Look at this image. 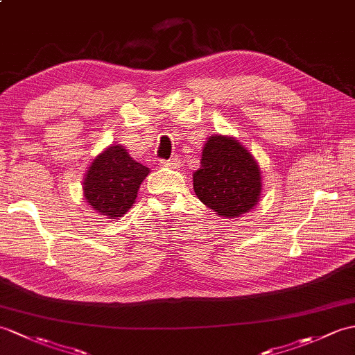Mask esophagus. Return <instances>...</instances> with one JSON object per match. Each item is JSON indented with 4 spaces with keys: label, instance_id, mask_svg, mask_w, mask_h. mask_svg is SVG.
Wrapping results in <instances>:
<instances>
[{
    "label": "esophagus",
    "instance_id": "34e87169",
    "mask_svg": "<svg viewBox=\"0 0 355 355\" xmlns=\"http://www.w3.org/2000/svg\"><path fill=\"white\" fill-rule=\"evenodd\" d=\"M160 164H162V166H168V168H180V159L174 157V159H169V160H162Z\"/></svg>",
    "mask_w": 355,
    "mask_h": 355
}]
</instances>
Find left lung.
Here are the masks:
<instances>
[{"label": "left lung", "instance_id": "obj_1", "mask_svg": "<svg viewBox=\"0 0 355 355\" xmlns=\"http://www.w3.org/2000/svg\"><path fill=\"white\" fill-rule=\"evenodd\" d=\"M193 191L219 216H241L259 201V164L237 140L211 136L204 145L201 168L193 174Z\"/></svg>", "mask_w": 355, "mask_h": 355}]
</instances>
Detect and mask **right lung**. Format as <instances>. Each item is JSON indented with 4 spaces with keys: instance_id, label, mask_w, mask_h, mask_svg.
<instances>
[{
    "instance_id": "right-lung-1",
    "label": "right lung",
    "mask_w": 355,
    "mask_h": 355,
    "mask_svg": "<svg viewBox=\"0 0 355 355\" xmlns=\"http://www.w3.org/2000/svg\"><path fill=\"white\" fill-rule=\"evenodd\" d=\"M150 169L130 157L121 145L109 146L90 164L85 178V198L92 209L116 219L133 205L139 186Z\"/></svg>"
}]
</instances>
